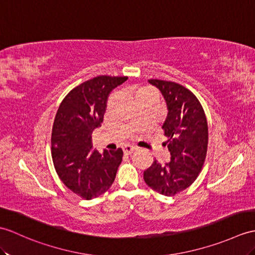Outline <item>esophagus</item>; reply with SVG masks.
Returning a JSON list of instances; mask_svg holds the SVG:
<instances>
[{
	"label": "esophagus",
	"instance_id": "1",
	"mask_svg": "<svg viewBox=\"0 0 255 255\" xmlns=\"http://www.w3.org/2000/svg\"><path fill=\"white\" fill-rule=\"evenodd\" d=\"M123 151H124V154H125V155H131L132 153L137 151V149H135L134 146H131V145H126V146L123 147Z\"/></svg>",
	"mask_w": 255,
	"mask_h": 255
}]
</instances>
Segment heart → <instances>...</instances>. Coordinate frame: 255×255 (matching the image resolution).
<instances>
[{"label": "heart", "instance_id": "1", "mask_svg": "<svg viewBox=\"0 0 255 255\" xmlns=\"http://www.w3.org/2000/svg\"><path fill=\"white\" fill-rule=\"evenodd\" d=\"M130 93L133 94L134 100H137V99H139L141 97L146 96V94L154 93V92H153L151 89H147V88H140V89H137V90H135L134 88H131V89H130Z\"/></svg>", "mask_w": 255, "mask_h": 255}]
</instances>
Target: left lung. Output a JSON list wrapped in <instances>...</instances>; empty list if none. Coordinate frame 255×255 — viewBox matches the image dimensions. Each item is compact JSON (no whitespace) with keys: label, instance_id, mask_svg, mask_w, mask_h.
Masks as SVG:
<instances>
[{"label":"left lung","instance_id":"left-lung-1","mask_svg":"<svg viewBox=\"0 0 255 255\" xmlns=\"http://www.w3.org/2000/svg\"><path fill=\"white\" fill-rule=\"evenodd\" d=\"M149 82L161 91L167 105L162 128L170 161L161 164L155 159L144 170L143 179L153 190L171 197L191 186L201 173L208 152V121L200 101L186 87L159 79Z\"/></svg>","mask_w":255,"mask_h":255}]
</instances>
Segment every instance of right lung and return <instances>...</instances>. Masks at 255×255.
I'll use <instances>...</instances> for the list:
<instances>
[{
    "label": "right lung",
    "instance_id": "1",
    "mask_svg": "<svg viewBox=\"0 0 255 255\" xmlns=\"http://www.w3.org/2000/svg\"><path fill=\"white\" fill-rule=\"evenodd\" d=\"M128 77L98 76L82 82L64 98L53 124L52 159L60 179L85 200L113 185L123 150L92 151V132L103 122L111 91Z\"/></svg>",
    "mask_w": 255,
    "mask_h": 255
}]
</instances>
